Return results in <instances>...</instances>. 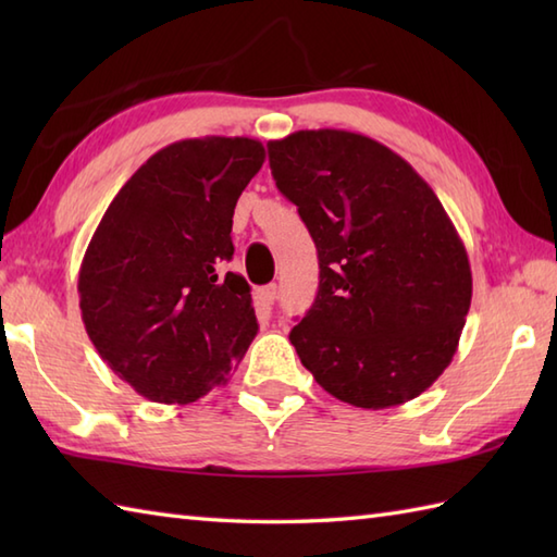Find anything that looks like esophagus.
Returning <instances> with one entry per match:
<instances>
[{"mask_svg": "<svg viewBox=\"0 0 557 557\" xmlns=\"http://www.w3.org/2000/svg\"><path fill=\"white\" fill-rule=\"evenodd\" d=\"M277 294H280L277 285H268V287H260L258 289V299H260V304H263V306H272V304H275V299H277Z\"/></svg>", "mask_w": 557, "mask_h": 557, "instance_id": "34e87169", "label": "esophagus"}]
</instances>
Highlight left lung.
Returning <instances> with one entry per match:
<instances>
[{
    "label": "left lung",
    "instance_id": "8db88e82",
    "mask_svg": "<svg viewBox=\"0 0 557 557\" xmlns=\"http://www.w3.org/2000/svg\"><path fill=\"white\" fill-rule=\"evenodd\" d=\"M268 152L321 265L315 301L289 333L301 363L354 407L419 397L453 361L471 306L469 256L443 203L369 136L297 132Z\"/></svg>",
    "mask_w": 557,
    "mask_h": 557
}]
</instances>
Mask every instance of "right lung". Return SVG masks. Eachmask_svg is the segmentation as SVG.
Returning <instances> with one entry per match:
<instances>
[{
    "mask_svg": "<svg viewBox=\"0 0 557 557\" xmlns=\"http://www.w3.org/2000/svg\"><path fill=\"white\" fill-rule=\"evenodd\" d=\"M265 162L256 138H186L134 172L78 270L81 318L110 369L138 395L188 405L227 383L258 323L251 287L222 272L232 218Z\"/></svg>",
    "mask_w": 557,
    "mask_h": 557,
    "instance_id": "obj_1",
    "label": "right lung"
}]
</instances>
